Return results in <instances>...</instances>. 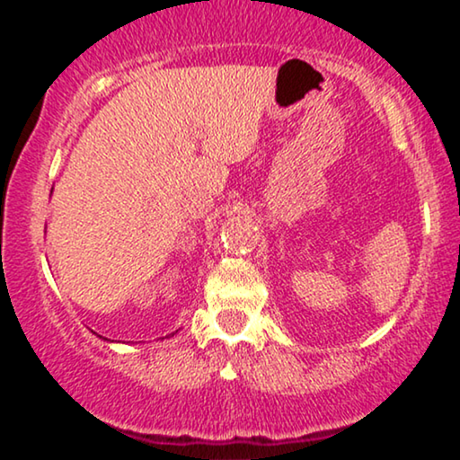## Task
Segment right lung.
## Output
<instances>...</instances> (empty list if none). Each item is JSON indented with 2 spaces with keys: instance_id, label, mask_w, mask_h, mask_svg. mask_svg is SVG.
<instances>
[{
  "instance_id": "obj_1",
  "label": "right lung",
  "mask_w": 460,
  "mask_h": 460,
  "mask_svg": "<svg viewBox=\"0 0 460 460\" xmlns=\"http://www.w3.org/2000/svg\"><path fill=\"white\" fill-rule=\"evenodd\" d=\"M175 332H178V331H175ZM175 332H172V335H167V337H173V335H175Z\"/></svg>"
}]
</instances>
